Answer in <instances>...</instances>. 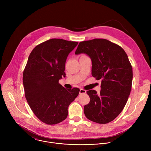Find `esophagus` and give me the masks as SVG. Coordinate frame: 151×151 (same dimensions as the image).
Returning a JSON list of instances; mask_svg holds the SVG:
<instances>
[{"instance_id": "esophagus-1", "label": "esophagus", "mask_w": 151, "mask_h": 151, "mask_svg": "<svg viewBox=\"0 0 151 151\" xmlns=\"http://www.w3.org/2000/svg\"><path fill=\"white\" fill-rule=\"evenodd\" d=\"M86 93V90L82 89V88H81L80 89V91H79V94H85Z\"/></svg>"}]
</instances>
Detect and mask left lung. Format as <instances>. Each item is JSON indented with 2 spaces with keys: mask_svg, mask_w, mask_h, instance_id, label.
<instances>
[{
  "mask_svg": "<svg viewBox=\"0 0 151 151\" xmlns=\"http://www.w3.org/2000/svg\"><path fill=\"white\" fill-rule=\"evenodd\" d=\"M81 53L90 56L92 76L101 80L99 94L94 90L87 91L90 101L83 107L85 115L96 123L110 122L122 112L130 94L132 64L120 46L105 39L79 42L75 54Z\"/></svg>",
  "mask_w": 151,
  "mask_h": 151,
  "instance_id": "obj_1",
  "label": "left lung"
}]
</instances>
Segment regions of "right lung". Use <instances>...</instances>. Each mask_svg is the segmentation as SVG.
<instances>
[{
  "mask_svg": "<svg viewBox=\"0 0 151 151\" xmlns=\"http://www.w3.org/2000/svg\"><path fill=\"white\" fill-rule=\"evenodd\" d=\"M78 42L51 39L33 48L23 72L25 97L32 111L42 122L58 124L68 115L69 104L79 89L68 90L59 83L65 76V63Z\"/></svg>",
  "mask_w": 151,
  "mask_h": 151,
  "instance_id": "add662e5",
  "label": "right lung"
}]
</instances>
